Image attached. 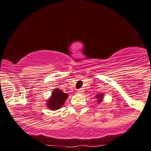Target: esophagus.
<instances>
[{"instance_id": "34e87169", "label": "esophagus", "mask_w": 151, "mask_h": 151, "mask_svg": "<svg viewBox=\"0 0 151 151\" xmlns=\"http://www.w3.org/2000/svg\"><path fill=\"white\" fill-rule=\"evenodd\" d=\"M83 89H82V88H80V89H78V93H80V94H81V93H83Z\"/></svg>"}]
</instances>
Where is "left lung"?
Listing matches in <instances>:
<instances>
[{"instance_id": "left-lung-1", "label": "left lung", "mask_w": 151, "mask_h": 151, "mask_svg": "<svg viewBox=\"0 0 151 151\" xmlns=\"http://www.w3.org/2000/svg\"><path fill=\"white\" fill-rule=\"evenodd\" d=\"M96 97L98 99V101H97V102H98V103H100V102H101V101H102V99H103V94L102 93L98 94V95H96Z\"/></svg>"}]
</instances>
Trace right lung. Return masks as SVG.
Instances as JSON below:
<instances>
[{
  "instance_id": "add662e5",
  "label": "right lung",
  "mask_w": 151,
  "mask_h": 151,
  "mask_svg": "<svg viewBox=\"0 0 151 151\" xmlns=\"http://www.w3.org/2000/svg\"><path fill=\"white\" fill-rule=\"evenodd\" d=\"M67 97V94L63 93V91H61L59 88H55L53 91L52 95L50 97V99L48 100L47 106L48 109L54 110V111L59 109L64 104V102Z\"/></svg>"
}]
</instances>
